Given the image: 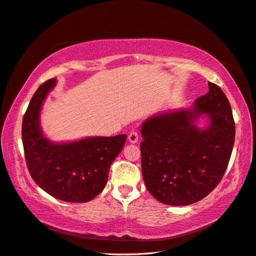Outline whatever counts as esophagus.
<instances>
[{
  "label": "esophagus",
  "mask_w": 256,
  "mask_h": 256,
  "mask_svg": "<svg viewBox=\"0 0 256 256\" xmlns=\"http://www.w3.org/2000/svg\"><path fill=\"white\" fill-rule=\"evenodd\" d=\"M128 140L132 144H135L138 142V133L135 132V130H132V132L128 134Z\"/></svg>",
  "instance_id": "34e87169"
}]
</instances>
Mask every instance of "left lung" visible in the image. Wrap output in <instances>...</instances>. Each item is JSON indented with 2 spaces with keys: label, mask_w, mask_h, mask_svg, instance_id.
Segmentation results:
<instances>
[{
  "label": "left lung",
  "mask_w": 256,
  "mask_h": 256,
  "mask_svg": "<svg viewBox=\"0 0 256 256\" xmlns=\"http://www.w3.org/2000/svg\"><path fill=\"white\" fill-rule=\"evenodd\" d=\"M208 92L192 109L158 114L142 123V172L146 188L168 206H188L218 185L230 159L234 121L222 88L208 82ZM204 114L206 129L194 126Z\"/></svg>",
  "instance_id": "8db88e82"
}]
</instances>
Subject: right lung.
Wrapping results in <instances>:
<instances>
[{"mask_svg":"<svg viewBox=\"0 0 256 256\" xmlns=\"http://www.w3.org/2000/svg\"><path fill=\"white\" fill-rule=\"evenodd\" d=\"M55 84L56 78L41 84L24 116L26 162L31 178L48 194L66 202H88L106 186L111 163L121 152L126 135L62 144L48 140L40 126V111Z\"/></svg>","mask_w":256,"mask_h":256,"instance_id":"obj_1","label":"right lung"}]
</instances>
